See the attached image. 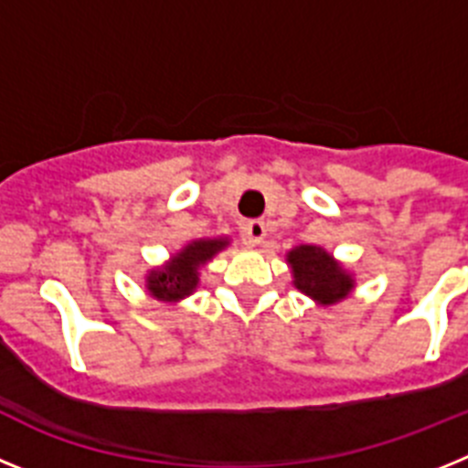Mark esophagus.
Wrapping results in <instances>:
<instances>
[{"instance_id": "34e87169", "label": "esophagus", "mask_w": 468, "mask_h": 468, "mask_svg": "<svg viewBox=\"0 0 468 468\" xmlns=\"http://www.w3.org/2000/svg\"><path fill=\"white\" fill-rule=\"evenodd\" d=\"M241 237L246 246H258L262 243V239L267 237V227H264L262 220H248L241 225Z\"/></svg>"}]
</instances>
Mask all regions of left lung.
<instances>
[{"mask_svg": "<svg viewBox=\"0 0 468 468\" xmlns=\"http://www.w3.org/2000/svg\"><path fill=\"white\" fill-rule=\"evenodd\" d=\"M285 262L291 267L292 285L302 295L312 297L318 307L337 304L356 288L354 274L324 246L300 243L285 253Z\"/></svg>", "mask_w": 468, "mask_h": 468, "instance_id": "obj_1", "label": "left lung"}]
</instances>
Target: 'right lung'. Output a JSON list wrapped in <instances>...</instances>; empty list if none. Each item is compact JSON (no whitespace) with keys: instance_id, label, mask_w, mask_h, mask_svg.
<instances>
[{"instance_id":"1","label":"right lung","mask_w":468,"mask_h":468,"mask_svg":"<svg viewBox=\"0 0 468 468\" xmlns=\"http://www.w3.org/2000/svg\"><path fill=\"white\" fill-rule=\"evenodd\" d=\"M229 246V237H206L185 243L164 264L144 274V291L154 300L177 304L198 288L201 270L215 255Z\"/></svg>"}]
</instances>
